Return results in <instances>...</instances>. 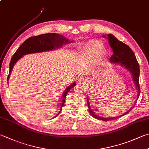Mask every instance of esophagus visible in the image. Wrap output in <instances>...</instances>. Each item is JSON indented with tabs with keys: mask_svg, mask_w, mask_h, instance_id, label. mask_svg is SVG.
<instances>
[{
	"mask_svg": "<svg viewBox=\"0 0 149 149\" xmlns=\"http://www.w3.org/2000/svg\"><path fill=\"white\" fill-rule=\"evenodd\" d=\"M83 79V78H82V77H80L79 79V81H81Z\"/></svg>",
	"mask_w": 149,
	"mask_h": 149,
	"instance_id": "obj_1",
	"label": "esophagus"
}]
</instances>
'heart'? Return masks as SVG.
Wrapping results in <instances>:
<instances>
[{"mask_svg":"<svg viewBox=\"0 0 149 149\" xmlns=\"http://www.w3.org/2000/svg\"><path fill=\"white\" fill-rule=\"evenodd\" d=\"M101 47V44L95 40L88 42L85 47V51L87 53H93Z\"/></svg>","mask_w":149,"mask_h":149,"instance_id":"b5f03b06","label":"heart"}]
</instances>
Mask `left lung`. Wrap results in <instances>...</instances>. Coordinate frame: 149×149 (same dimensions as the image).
<instances>
[{"mask_svg":"<svg viewBox=\"0 0 149 149\" xmlns=\"http://www.w3.org/2000/svg\"><path fill=\"white\" fill-rule=\"evenodd\" d=\"M104 38H107L108 40H109V43L110 45V47H111L113 54V55L111 56L110 58V63L113 64H118L122 67H124L126 68L128 72H130L132 75V79L134 83V85H136V88L137 90V98L136 102V103L137 99L139 98V94H140V88L139 85V64L137 63V59L135 54L134 53L133 51H132L130 47L128 45L124 44V43L119 41L117 38H116L114 35L109 34L106 36H103ZM134 103V105H135ZM87 104L88 106V111L90 114L93 116L94 118H96V119L101 120H110L115 119V118H117L118 117H123V116L125 115L127 113H129L132 109V107L128 111H127L124 114H122L121 115L118 116V117H109L105 118L102 117L100 116H98L96 115L93 110L91 109V105L89 104L88 99L87 98ZM134 107V106H133Z\"/></svg>","mask_w":149,"mask_h":149,"instance_id":"8db88e82","label":"left lung"}]
</instances>
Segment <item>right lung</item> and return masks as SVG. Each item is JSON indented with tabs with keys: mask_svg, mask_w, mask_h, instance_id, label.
<instances>
[{
	"mask_svg": "<svg viewBox=\"0 0 149 149\" xmlns=\"http://www.w3.org/2000/svg\"><path fill=\"white\" fill-rule=\"evenodd\" d=\"M74 41L66 38L63 35L58 34L56 33H47L39 35V36H33L29 38V39L25 40L23 44L17 49L14 55H13L10 63V72L8 76V82L10 75L15 64L22 58L24 55L28 54L45 52V51H51L55 50L56 49L61 48L64 45L72 43ZM76 85V83L74 82L70 85L64 90L62 98V104L61 109L59 111L58 114L56 115L55 117H57L59 113L61 112L62 107H63L65 102V98L67 94L69 91L73 88Z\"/></svg>",
	"mask_w": 149,
	"mask_h": 149,
	"instance_id": "obj_1",
	"label": "right lung"
}]
</instances>
